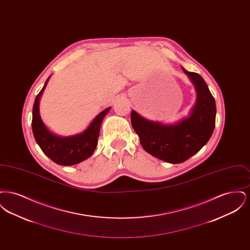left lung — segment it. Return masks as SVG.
<instances>
[{"instance_id": "obj_1", "label": "left lung", "mask_w": 250, "mask_h": 250, "mask_svg": "<svg viewBox=\"0 0 250 250\" xmlns=\"http://www.w3.org/2000/svg\"><path fill=\"white\" fill-rule=\"evenodd\" d=\"M184 72L195 84L198 93L190 116L174 125H164L144 119L131 111L132 126L139 135L143 149L150 155L171 164L188 160L210 140L215 125V101L202 77Z\"/></svg>"}]
</instances>
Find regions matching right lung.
<instances>
[{
	"mask_svg": "<svg viewBox=\"0 0 250 250\" xmlns=\"http://www.w3.org/2000/svg\"><path fill=\"white\" fill-rule=\"evenodd\" d=\"M48 81V79L39 94L36 95L33 107L32 128L35 139L44 154L58 165L71 166L78 164L90 157L94 153L102 120L108 112L109 107L101 111L83 133L66 138L58 137L47 129L39 116V98Z\"/></svg>",
	"mask_w": 250,
	"mask_h": 250,
	"instance_id": "right-lung-1",
	"label": "right lung"
}]
</instances>
